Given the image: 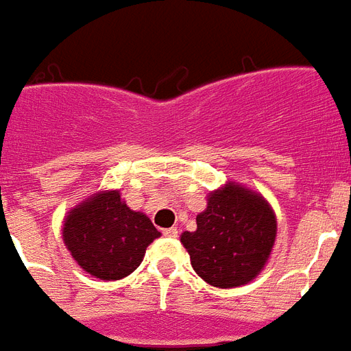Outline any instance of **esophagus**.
<instances>
[{
	"label": "esophagus",
	"instance_id": "34e87169",
	"mask_svg": "<svg viewBox=\"0 0 351 351\" xmlns=\"http://www.w3.org/2000/svg\"><path fill=\"white\" fill-rule=\"evenodd\" d=\"M162 235H165V237H178V228H166L165 232H162Z\"/></svg>",
	"mask_w": 351,
	"mask_h": 351
}]
</instances>
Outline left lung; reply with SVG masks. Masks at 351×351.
I'll return each instance as SVG.
<instances>
[{"instance_id": "left-lung-1", "label": "left lung", "mask_w": 351, "mask_h": 351, "mask_svg": "<svg viewBox=\"0 0 351 351\" xmlns=\"http://www.w3.org/2000/svg\"><path fill=\"white\" fill-rule=\"evenodd\" d=\"M277 235L275 215L262 196L234 183L209 194L207 209L196 217V232L181 243L207 284L235 288L262 271Z\"/></svg>"}]
</instances>
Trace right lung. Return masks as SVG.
<instances>
[{"label":"right lung","instance_id":"add662e5","mask_svg":"<svg viewBox=\"0 0 351 351\" xmlns=\"http://www.w3.org/2000/svg\"><path fill=\"white\" fill-rule=\"evenodd\" d=\"M158 235L153 222L123 204L116 191L74 207L63 226V241L74 260L101 280L130 275Z\"/></svg>","mask_w":351,"mask_h":351}]
</instances>
